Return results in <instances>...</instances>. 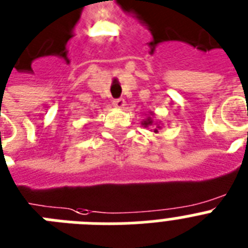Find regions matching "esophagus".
Instances as JSON below:
<instances>
[{"label":"esophagus","mask_w":248,"mask_h":248,"mask_svg":"<svg viewBox=\"0 0 248 248\" xmlns=\"http://www.w3.org/2000/svg\"><path fill=\"white\" fill-rule=\"evenodd\" d=\"M113 106L116 108H124L126 106V101L124 98H118V99H114L113 101Z\"/></svg>","instance_id":"esophagus-1"}]
</instances>
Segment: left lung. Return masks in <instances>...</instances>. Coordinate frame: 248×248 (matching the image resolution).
Instances as JSON below:
<instances>
[{
  "instance_id": "8db88e82",
  "label": "left lung",
  "mask_w": 248,
  "mask_h": 248,
  "mask_svg": "<svg viewBox=\"0 0 248 248\" xmlns=\"http://www.w3.org/2000/svg\"><path fill=\"white\" fill-rule=\"evenodd\" d=\"M153 116H154L153 112H150L149 117H146V118H145V120H142L141 124H142L143 127H153V126H154V130L153 131H154V132H155V134H157L160 128H161V126H160L159 122H155V121L153 120Z\"/></svg>"
}]
</instances>
